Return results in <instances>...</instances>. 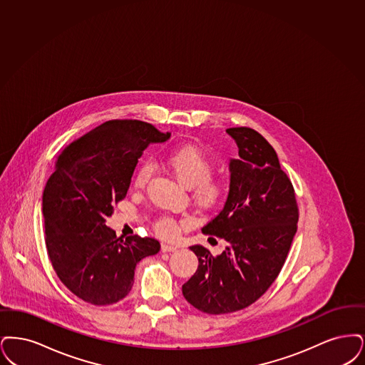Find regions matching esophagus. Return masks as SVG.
Returning a JSON list of instances; mask_svg holds the SVG:
<instances>
[{"label": "esophagus", "instance_id": "34e87169", "mask_svg": "<svg viewBox=\"0 0 365 365\" xmlns=\"http://www.w3.org/2000/svg\"><path fill=\"white\" fill-rule=\"evenodd\" d=\"M160 248H162V252H175L178 250L175 245L170 244V242H162Z\"/></svg>", "mask_w": 365, "mask_h": 365}]
</instances>
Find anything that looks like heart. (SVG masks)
I'll return each mask as SVG.
<instances>
[{
    "instance_id": "1",
    "label": "heart",
    "mask_w": 365,
    "mask_h": 365,
    "mask_svg": "<svg viewBox=\"0 0 365 365\" xmlns=\"http://www.w3.org/2000/svg\"><path fill=\"white\" fill-rule=\"evenodd\" d=\"M166 166L175 180L192 190L193 200L203 208H212L222 200L226 182L222 178L211 177L214 165L203 151L196 147L185 145L177 148L166 157ZM151 175V166L144 163L135 177V187L143 188ZM185 225L190 221H185ZM155 230L159 236L173 238L178 235L180 225L172 218L160 220Z\"/></svg>"
}]
</instances>
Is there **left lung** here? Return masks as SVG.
Segmentation results:
<instances>
[{
	"instance_id": "1",
	"label": "left lung",
	"mask_w": 365,
	"mask_h": 365,
	"mask_svg": "<svg viewBox=\"0 0 365 365\" xmlns=\"http://www.w3.org/2000/svg\"><path fill=\"white\" fill-rule=\"evenodd\" d=\"M238 158L229 159V192L221 212L202 232L227 245L214 257L192 245L196 272L182 285L185 300L211 315L240 311L256 302L278 277L297 230L294 190L275 150L251 128H229Z\"/></svg>"
}]
</instances>
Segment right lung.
Here are the masks:
<instances>
[{"label":"right lung","instance_id":"add662e5","mask_svg":"<svg viewBox=\"0 0 365 365\" xmlns=\"http://www.w3.org/2000/svg\"><path fill=\"white\" fill-rule=\"evenodd\" d=\"M138 120H111L71 143L43 190L48 257L63 285L84 302L109 305L130 292L136 264L158 254L155 238L115 236L105 220L127 196L144 148L165 143Z\"/></svg>","mask_w":365,"mask_h":365}]
</instances>
